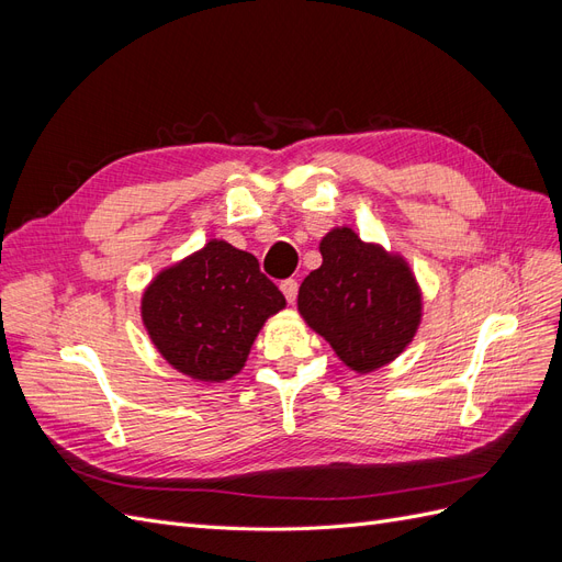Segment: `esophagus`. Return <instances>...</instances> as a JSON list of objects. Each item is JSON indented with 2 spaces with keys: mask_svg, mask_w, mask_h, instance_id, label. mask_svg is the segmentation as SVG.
Returning a JSON list of instances; mask_svg holds the SVG:
<instances>
[{
  "mask_svg": "<svg viewBox=\"0 0 562 562\" xmlns=\"http://www.w3.org/2000/svg\"><path fill=\"white\" fill-rule=\"evenodd\" d=\"M281 291H283L285 300L293 304V302H295V297H297V281H295V279H285V281H281Z\"/></svg>",
  "mask_w": 562,
  "mask_h": 562,
  "instance_id": "obj_1",
  "label": "esophagus"
}]
</instances>
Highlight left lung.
I'll use <instances>...</instances> for the list:
<instances>
[{
    "mask_svg": "<svg viewBox=\"0 0 562 562\" xmlns=\"http://www.w3.org/2000/svg\"><path fill=\"white\" fill-rule=\"evenodd\" d=\"M323 262L302 281L297 310L307 326L356 372L391 363L413 342L422 291L398 252L361 241L351 227L323 236Z\"/></svg>",
    "mask_w": 562,
    "mask_h": 562,
    "instance_id": "left-lung-1",
    "label": "left lung"
}]
</instances>
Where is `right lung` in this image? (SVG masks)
Masks as SVG:
<instances>
[{"label": "right lung", "instance_id": "right-lung-1", "mask_svg": "<svg viewBox=\"0 0 562 562\" xmlns=\"http://www.w3.org/2000/svg\"><path fill=\"white\" fill-rule=\"evenodd\" d=\"M283 307L285 297L255 255L211 239L149 281L140 316L151 345L178 372L225 382L241 372L265 321Z\"/></svg>", "mask_w": 562, "mask_h": 562}]
</instances>
